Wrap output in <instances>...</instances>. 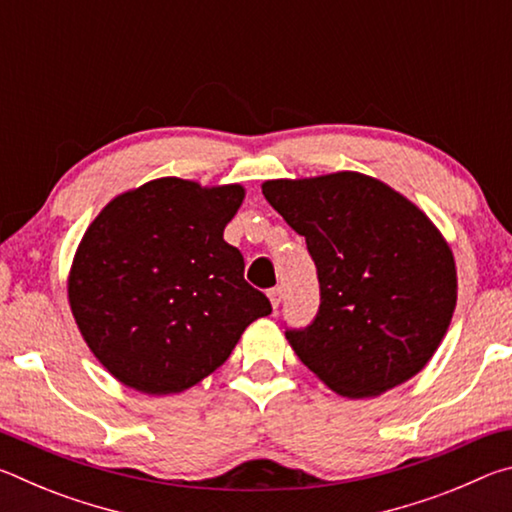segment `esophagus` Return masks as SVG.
Segmentation results:
<instances>
[{
	"mask_svg": "<svg viewBox=\"0 0 512 512\" xmlns=\"http://www.w3.org/2000/svg\"><path fill=\"white\" fill-rule=\"evenodd\" d=\"M282 298H284V293H282V289H280V287H275V289H271V291H268V300H271V305H273V309H277V307H280V302H282Z\"/></svg>",
	"mask_w": 512,
	"mask_h": 512,
	"instance_id": "obj_1",
	"label": "esophagus"
}]
</instances>
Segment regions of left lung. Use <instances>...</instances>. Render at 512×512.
<instances>
[{
    "label": "left lung",
    "instance_id": "1",
    "mask_svg": "<svg viewBox=\"0 0 512 512\" xmlns=\"http://www.w3.org/2000/svg\"><path fill=\"white\" fill-rule=\"evenodd\" d=\"M262 194L305 237L320 309L287 341L327 388L377 397L427 366L456 309V262L409 198L359 171L277 178Z\"/></svg>",
    "mask_w": 512,
    "mask_h": 512
}]
</instances>
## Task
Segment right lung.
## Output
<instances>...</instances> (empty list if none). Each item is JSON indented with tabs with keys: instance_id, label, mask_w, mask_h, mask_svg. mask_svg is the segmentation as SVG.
<instances>
[{
	"instance_id": "obj_1",
	"label": "right lung",
	"mask_w": 512,
	"mask_h": 512,
	"mask_svg": "<svg viewBox=\"0 0 512 512\" xmlns=\"http://www.w3.org/2000/svg\"><path fill=\"white\" fill-rule=\"evenodd\" d=\"M244 185L164 176L126 189L76 248L67 300L90 352L121 384L176 395L223 366L271 302L223 239Z\"/></svg>"
}]
</instances>
